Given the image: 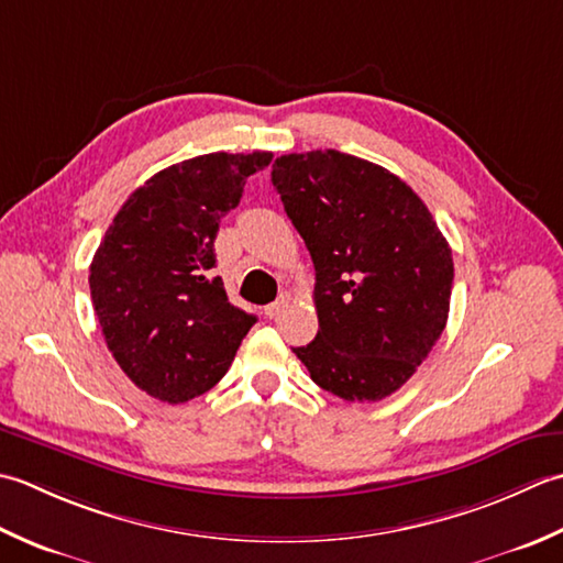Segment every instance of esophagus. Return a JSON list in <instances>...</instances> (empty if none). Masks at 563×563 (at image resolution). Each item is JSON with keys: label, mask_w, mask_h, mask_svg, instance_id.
Wrapping results in <instances>:
<instances>
[{"label": "esophagus", "mask_w": 563, "mask_h": 563, "mask_svg": "<svg viewBox=\"0 0 563 563\" xmlns=\"http://www.w3.org/2000/svg\"><path fill=\"white\" fill-rule=\"evenodd\" d=\"M289 301H291V296H289V294H282V296L277 298V301L265 306V316H267V318H277V316L284 311V308L289 306Z\"/></svg>", "instance_id": "34e87169"}]
</instances>
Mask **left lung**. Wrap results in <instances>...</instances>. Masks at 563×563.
<instances>
[{
    "label": "left lung",
    "mask_w": 563,
    "mask_h": 563,
    "mask_svg": "<svg viewBox=\"0 0 563 563\" xmlns=\"http://www.w3.org/2000/svg\"><path fill=\"white\" fill-rule=\"evenodd\" d=\"M272 185L311 252L318 335L294 347L345 400H382L416 374L450 316L452 250L404 179L340 151L274 159Z\"/></svg>",
    "instance_id": "8db88e82"
}]
</instances>
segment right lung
<instances>
[{"mask_svg": "<svg viewBox=\"0 0 563 563\" xmlns=\"http://www.w3.org/2000/svg\"><path fill=\"white\" fill-rule=\"evenodd\" d=\"M272 153H209L137 187L95 252L89 291L107 347L131 382L165 404L213 388L255 316L228 301L213 240L250 175Z\"/></svg>", "mask_w": 563, "mask_h": 563, "instance_id": "add662e5", "label": "right lung"}]
</instances>
